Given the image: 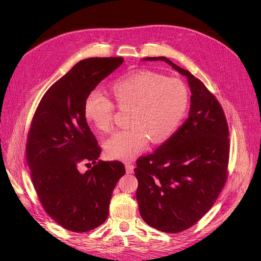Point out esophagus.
<instances>
[{
    "label": "esophagus",
    "instance_id": "34e87169",
    "mask_svg": "<svg viewBox=\"0 0 261 261\" xmlns=\"http://www.w3.org/2000/svg\"><path fill=\"white\" fill-rule=\"evenodd\" d=\"M126 171H127V173H132L134 171V166L131 163L126 164Z\"/></svg>",
    "mask_w": 261,
    "mask_h": 261
}]
</instances>
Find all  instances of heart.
I'll list each match as a JSON object with an SVG mask.
<instances>
[{"label": "heart", "mask_w": 261, "mask_h": 261, "mask_svg": "<svg viewBox=\"0 0 261 261\" xmlns=\"http://www.w3.org/2000/svg\"><path fill=\"white\" fill-rule=\"evenodd\" d=\"M111 93L121 109L131 108L128 129L117 132L105 144L107 154L128 161L141 153L151 140L154 144L173 135L187 111L189 95L179 78L136 70L113 82ZM114 106L97 91L85 100L84 114L88 121L102 132L113 125Z\"/></svg>", "instance_id": "obj_1"}]
</instances>
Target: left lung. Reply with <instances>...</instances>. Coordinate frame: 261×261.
Instances as JSON below:
<instances>
[{
  "label": "left lung",
  "mask_w": 261,
  "mask_h": 261,
  "mask_svg": "<svg viewBox=\"0 0 261 261\" xmlns=\"http://www.w3.org/2000/svg\"><path fill=\"white\" fill-rule=\"evenodd\" d=\"M187 78L190 109L183 126L134 168L136 200L143 220L161 231L180 232L196 224L214 205L226 181L229 140L223 110L202 82L166 57Z\"/></svg>",
  "instance_id": "left-lung-1"
}]
</instances>
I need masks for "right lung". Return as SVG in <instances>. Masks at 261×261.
Returning a JSON list of instances; mask_svg holds the SVG:
<instances>
[{"label": "right lung", "instance_id": "1", "mask_svg": "<svg viewBox=\"0 0 261 261\" xmlns=\"http://www.w3.org/2000/svg\"><path fill=\"white\" fill-rule=\"evenodd\" d=\"M122 62L79 61L46 91L32 121L26 159L37 195L51 219L75 232L106 221L115 185L126 173L121 162H97L101 149L84 114L87 96ZM82 161L93 167L80 173Z\"/></svg>", "mask_w": 261, "mask_h": 261}]
</instances>
